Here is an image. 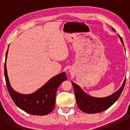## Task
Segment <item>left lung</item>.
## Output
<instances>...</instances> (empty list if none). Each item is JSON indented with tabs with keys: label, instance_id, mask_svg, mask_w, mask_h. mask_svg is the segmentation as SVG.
I'll return each mask as SVG.
<instances>
[{
	"label": "left lung",
	"instance_id": "8db88e82",
	"mask_svg": "<svg viewBox=\"0 0 130 130\" xmlns=\"http://www.w3.org/2000/svg\"><path fill=\"white\" fill-rule=\"evenodd\" d=\"M112 30L115 31V30L113 28H112ZM119 37H120L122 43L124 45L122 39L120 36ZM72 83L73 85V89H74L75 100H76L78 107L83 112H86V113H96V112H100L107 109L108 108H109L119 99L125 86L126 79L124 81L122 86L120 87L119 90H117L115 93L111 96L106 98H97L88 96L81 90V88L73 82H72Z\"/></svg>",
	"mask_w": 130,
	"mask_h": 130
}]
</instances>
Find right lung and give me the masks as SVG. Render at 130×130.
<instances>
[{
	"label": "right lung",
	"mask_w": 130,
	"mask_h": 130,
	"mask_svg": "<svg viewBox=\"0 0 130 130\" xmlns=\"http://www.w3.org/2000/svg\"><path fill=\"white\" fill-rule=\"evenodd\" d=\"M7 55L8 51L6 54V60ZM4 76L7 88L15 104L29 114L40 116L49 114L53 110L57 89L63 81L67 80L66 73L64 72L51 78L42 88L33 94L25 95L16 92L10 86L7 75L6 61L4 63Z\"/></svg>",
	"instance_id": "right-lung-1"
}]
</instances>
